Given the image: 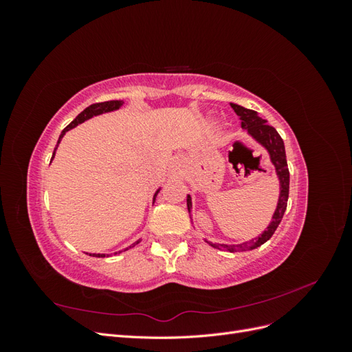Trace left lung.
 I'll use <instances>...</instances> for the list:
<instances>
[{"instance_id":"obj_1","label":"left lung","mask_w":352,"mask_h":352,"mask_svg":"<svg viewBox=\"0 0 352 352\" xmlns=\"http://www.w3.org/2000/svg\"><path fill=\"white\" fill-rule=\"evenodd\" d=\"M230 105H232V109L235 110V113L241 117L243 129L248 132V135L255 142H258L264 148V150L269 153L270 162L274 166L276 175H278L279 185H280L278 206H276V210L273 212L270 225L258 238L242 242V243H236V245L212 243L206 239V242L210 243L212 248L226 250L229 252H241V251H250V250L258 248L260 245L267 242L273 236L274 230L278 229L279 223L282 221V217L285 214L286 206H287V197H289V170H287V163H286L285 144H283V140L280 138V135L278 133V131H276L273 126H269L267 120L261 119L257 111L245 109V107H242V105H238V104H230ZM186 204H188V211L190 212V208H192V199H190V195H188V198H186Z\"/></svg>"}]
</instances>
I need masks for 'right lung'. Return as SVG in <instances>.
Instances as JSON below:
<instances>
[{
    "instance_id": "1",
    "label": "right lung",
    "mask_w": 352,
    "mask_h": 352,
    "mask_svg": "<svg viewBox=\"0 0 352 352\" xmlns=\"http://www.w3.org/2000/svg\"><path fill=\"white\" fill-rule=\"evenodd\" d=\"M124 102L123 101H105V102H97V104H92V105H89V107H87L85 109L76 119H74L70 124H67L65 129H63V132H61V135H60V138H58V142H57V146H58V144L61 142V138L66 135V132L67 131H70V129H73V127H76L78 124H80V123H83L85 120H88V119H91V117H94V116H100V114H104V113H110V111H116V110H119L122 105H123ZM57 146L54 148V153H52V157H51V160L54 158V155H56V150H57ZM160 192V188L157 189V192L154 194V199H155V197H157V194ZM140 242V241H136L135 243H132L131 247H127V248H124V251L126 250H129V248H132V247H135V245ZM119 252H122V251H119ZM88 254V252H87ZM114 254H117V252H114ZM91 257H105V254H89ZM109 257V255H107Z\"/></svg>"
}]
</instances>
